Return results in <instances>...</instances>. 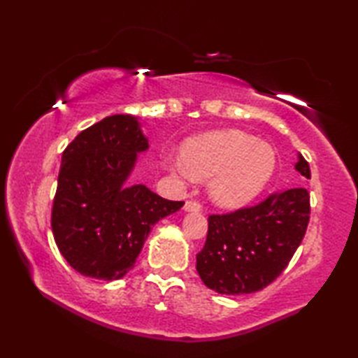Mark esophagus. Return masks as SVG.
<instances>
[{"mask_svg": "<svg viewBox=\"0 0 358 358\" xmlns=\"http://www.w3.org/2000/svg\"><path fill=\"white\" fill-rule=\"evenodd\" d=\"M202 206L196 201H188L185 203V212H201Z\"/></svg>", "mask_w": 358, "mask_h": 358, "instance_id": "1", "label": "esophagus"}]
</instances>
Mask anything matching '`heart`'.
I'll return each instance as SVG.
<instances>
[{"instance_id":"heart-1","label":"heart","mask_w":358,"mask_h":358,"mask_svg":"<svg viewBox=\"0 0 358 358\" xmlns=\"http://www.w3.org/2000/svg\"><path fill=\"white\" fill-rule=\"evenodd\" d=\"M275 150L241 130H221L186 141L181 159L169 161L180 175L208 181V194L220 207H242L261 194L274 175Z\"/></svg>"}]
</instances>
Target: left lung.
<instances>
[{
  "label": "left lung",
  "instance_id": "obj_1",
  "mask_svg": "<svg viewBox=\"0 0 358 358\" xmlns=\"http://www.w3.org/2000/svg\"><path fill=\"white\" fill-rule=\"evenodd\" d=\"M294 170L310 178L301 155ZM309 213L308 189L292 188L255 207L208 217L206 245L196 257L202 282L220 294L263 290L290 263L306 234Z\"/></svg>",
  "mask_w": 358,
  "mask_h": 358
}]
</instances>
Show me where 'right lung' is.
<instances>
[{
    "instance_id": "obj_1",
    "label": "right lung",
    "mask_w": 358,
    "mask_h": 358,
    "mask_svg": "<svg viewBox=\"0 0 358 358\" xmlns=\"http://www.w3.org/2000/svg\"><path fill=\"white\" fill-rule=\"evenodd\" d=\"M148 148L138 117L115 115L83 130L62 155L50 224L60 253L79 274L122 279L152 226L183 207L145 185H127Z\"/></svg>"
}]
</instances>
